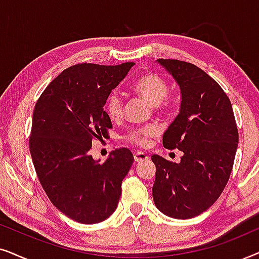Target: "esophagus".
<instances>
[{
  "mask_svg": "<svg viewBox=\"0 0 259 259\" xmlns=\"http://www.w3.org/2000/svg\"><path fill=\"white\" fill-rule=\"evenodd\" d=\"M134 160H136V162L146 161L148 160V155L144 152H137V153H134Z\"/></svg>",
  "mask_w": 259,
  "mask_h": 259,
  "instance_id": "1",
  "label": "esophagus"
}]
</instances>
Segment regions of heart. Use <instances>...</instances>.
Segmentation results:
<instances>
[{
  "label": "heart",
  "instance_id": "heart-1",
  "mask_svg": "<svg viewBox=\"0 0 259 259\" xmlns=\"http://www.w3.org/2000/svg\"><path fill=\"white\" fill-rule=\"evenodd\" d=\"M132 88L139 97L154 106L155 109H160L165 106V98L168 93V84L165 79L157 74L147 73L139 76L134 81ZM122 108L123 104L121 97L115 92L109 94L105 104V111L108 118L113 121L119 120L122 115ZM158 133V126L150 123V125L131 130L125 136V139L137 146H146L151 138L157 136Z\"/></svg>",
  "mask_w": 259,
  "mask_h": 259
}]
</instances>
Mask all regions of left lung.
I'll return each instance as SVG.
<instances>
[{
    "label": "left lung",
    "instance_id": "1",
    "mask_svg": "<svg viewBox=\"0 0 259 259\" xmlns=\"http://www.w3.org/2000/svg\"><path fill=\"white\" fill-rule=\"evenodd\" d=\"M180 87L179 114L162 136L168 150L183 151L180 162L152 155L155 206L177 219L206 211L225 189L238 146L230 99L212 77L192 63L158 59Z\"/></svg>",
    "mask_w": 259,
    "mask_h": 259
}]
</instances>
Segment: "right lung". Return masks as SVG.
<instances>
[{
  "mask_svg": "<svg viewBox=\"0 0 259 259\" xmlns=\"http://www.w3.org/2000/svg\"><path fill=\"white\" fill-rule=\"evenodd\" d=\"M133 66H72L35 105L29 150L37 178L53 205L81 224H97L115 211L133 164L128 148L113 151L104 164L90 154L92 141L112 128L106 99Z\"/></svg>",
  "mask_w": 259,
  "mask_h": 259,
  "instance_id": "obj_1",
  "label": "right lung"
}]
</instances>
